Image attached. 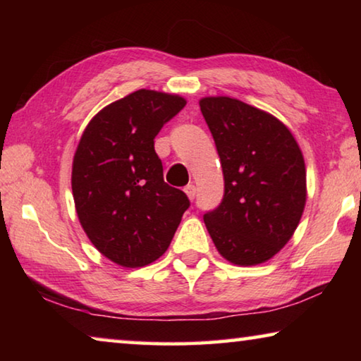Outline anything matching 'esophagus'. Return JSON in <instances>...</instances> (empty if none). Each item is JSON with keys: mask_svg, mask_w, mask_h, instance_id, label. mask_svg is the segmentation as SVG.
Listing matches in <instances>:
<instances>
[{"mask_svg": "<svg viewBox=\"0 0 361 361\" xmlns=\"http://www.w3.org/2000/svg\"><path fill=\"white\" fill-rule=\"evenodd\" d=\"M185 192H186V195L189 197V200H192L195 197V186L194 185H188L185 188Z\"/></svg>", "mask_w": 361, "mask_h": 361, "instance_id": "obj_1", "label": "esophagus"}]
</instances>
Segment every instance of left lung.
<instances>
[{
  "label": "left lung",
  "instance_id": "1",
  "mask_svg": "<svg viewBox=\"0 0 361 361\" xmlns=\"http://www.w3.org/2000/svg\"><path fill=\"white\" fill-rule=\"evenodd\" d=\"M224 176V197L204 215L218 253L237 266L274 258L301 221L307 186L302 151L271 113L226 95L199 100Z\"/></svg>",
  "mask_w": 361,
  "mask_h": 361
}]
</instances>
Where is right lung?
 <instances>
[{"label": "right lung", "instance_id": "right-lung-1", "mask_svg": "<svg viewBox=\"0 0 361 361\" xmlns=\"http://www.w3.org/2000/svg\"><path fill=\"white\" fill-rule=\"evenodd\" d=\"M186 99L140 89L102 108L73 157L71 189L89 240L122 267H143L167 252L186 194L164 181L154 138Z\"/></svg>", "mask_w": 361, "mask_h": 361}]
</instances>
